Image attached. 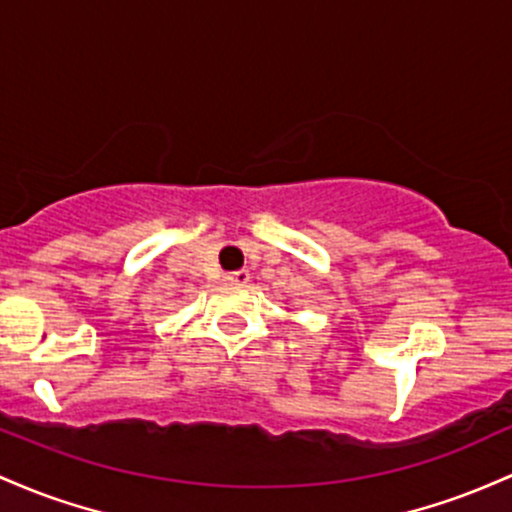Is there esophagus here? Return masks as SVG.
Returning a JSON list of instances; mask_svg holds the SVG:
<instances>
[{"label": "esophagus", "instance_id": "34e87169", "mask_svg": "<svg viewBox=\"0 0 512 512\" xmlns=\"http://www.w3.org/2000/svg\"><path fill=\"white\" fill-rule=\"evenodd\" d=\"M249 278H251L249 271H234V273L225 275V280L229 285H246L249 283Z\"/></svg>", "mask_w": 512, "mask_h": 512}]
</instances>
